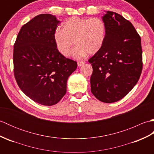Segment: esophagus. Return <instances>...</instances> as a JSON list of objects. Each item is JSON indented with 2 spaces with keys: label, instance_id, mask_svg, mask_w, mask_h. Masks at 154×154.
Wrapping results in <instances>:
<instances>
[{
  "label": "esophagus",
  "instance_id": "obj_1",
  "mask_svg": "<svg viewBox=\"0 0 154 154\" xmlns=\"http://www.w3.org/2000/svg\"><path fill=\"white\" fill-rule=\"evenodd\" d=\"M85 63V61H78L77 62V65H78V66H79V67L82 66V65H84Z\"/></svg>",
  "mask_w": 154,
  "mask_h": 154
}]
</instances>
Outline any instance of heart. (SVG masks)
Returning <instances> with one entry per match:
<instances>
[{
  "instance_id": "obj_1",
  "label": "heart",
  "mask_w": 154,
  "mask_h": 154,
  "mask_svg": "<svg viewBox=\"0 0 154 154\" xmlns=\"http://www.w3.org/2000/svg\"><path fill=\"white\" fill-rule=\"evenodd\" d=\"M106 32V24L103 19L73 16L63 23L62 30L55 31L54 39L58 51L65 57L70 54L75 43L77 45L72 55L81 59L87 54H95L100 50L105 40Z\"/></svg>"
}]
</instances>
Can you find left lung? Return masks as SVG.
<instances>
[{
	"mask_svg": "<svg viewBox=\"0 0 154 154\" xmlns=\"http://www.w3.org/2000/svg\"><path fill=\"white\" fill-rule=\"evenodd\" d=\"M102 18L106 27V38L100 50L89 60L93 69L91 90L101 102L112 103L125 97L140 79L141 38L122 16L106 11Z\"/></svg>",
	"mask_w": 154,
	"mask_h": 154,
	"instance_id": "1",
	"label": "left lung"
}]
</instances>
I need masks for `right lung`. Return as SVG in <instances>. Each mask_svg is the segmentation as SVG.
Here are the masks:
<instances>
[{"label":"right lung","instance_id":"1","mask_svg":"<svg viewBox=\"0 0 154 154\" xmlns=\"http://www.w3.org/2000/svg\"><path fill=\"white\" fill-rule=\"evenodd\" d=\"M60 21L50 14L35 16L21 28L14 45V73L20 89L42 105L57 104L77 63L64 57L54 34Z\"/></svg>","mask_w":154,"mask_h":154}]
</instances>
